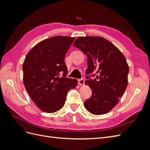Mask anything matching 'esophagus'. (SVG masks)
<instances>
[{"mask_svg":"<svg viewBox=\"0 0 150 150\" xmlns=\"http://www.w3.org/2000/svg\"><path fill=\"white\" fill-rule=\"evenodd\" d=\"M78 84L79 85H84V79L83 78H81V79H78Z\"/></svg>","mask_w":150,"mask_h":150,"instance_id":"obj_1","label":"esophagus"}]
</instances>
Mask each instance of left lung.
Wrapping results in <instances>:
<instances>
[{
	"label": "left lung",
	"instance_id": "8db88e82",
	"mask_svg": "<svg viewBox=\"0 0 150 150\" xmlns=\"http://www.w3.org/2000/svg\"><path fill=\"white\" fill-rule=\"evenodd\" d=\"M73 45L88 57L85 84L93 93L84 106L93 115L106 114L119 102L128 85L126 58L114 44L99 36L79 37ZM91 76L96 78L93 80Z\"/></svg>",
	"mask_w": 150,
	"mask_h": 150
}]
</instances>
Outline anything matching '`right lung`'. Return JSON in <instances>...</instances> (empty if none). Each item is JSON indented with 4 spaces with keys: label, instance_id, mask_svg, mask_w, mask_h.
I'll list each match as a JSON object with an SVG mask.
<instances>
[{
    "label": "right lung",
    "instance_id": "1",
    "mask_svg": "<svg viewBox=\"0 0 150 150\" xmlns=\"http://www.w3.org/2000/svg\"><path fill=\"white\" fill-rule=\"evenodd\" d=\"M75 38L57 35L40 42L28 53L22 65L23 81L40 110L51 113L64 105L67 92L78 80L66 78L65 56ZM62 74V77L60 74Z\"/></svg>",
    "mask_w": 150,
    "mask_h": 150
}]
</instances>
